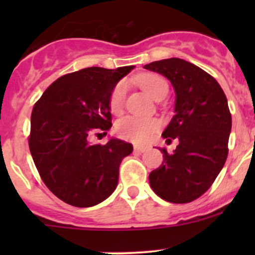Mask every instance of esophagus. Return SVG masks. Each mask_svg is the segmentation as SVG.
<instances>
[{
	"instance_id": "34e87169",
	"label": "esophagus",
	"mask_w": 255,
	"mask_h": 255,
	"mask_svg": "<svg viewBox=\"0 0 255 255\" xmlns=\"http://www.w3.org/2000/svg\"><path fill=\"white\" fill-rule=\"evenodd\" d=\"M148 150V148L146 146H139V145H134V151H137V153H144V151Z\"/></svg>"
}]
</instances>
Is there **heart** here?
I'll return each instance as SVG.
<instances>
[{
	"mask_svg": "<svg viewBox=\"0 0 255 255\" xmlns=\"http://www.w3.org/2000/svg\"><path fill=\"white\" fill-rule=\"evenodd\" d=\"M146 92L154 100H160L166 96L169 91L168 82L165 79L156 74H146L135 79ZM126 94H127V81L117 82L110 95L109 106L112 113H120L125 105ZM159 128V123L155 120L140 118L135 116H126L116 125V130L123 139L130 140L134 143H146L154 137Z\"/></svg>",
	"mask_w": 255,
	"mask_h": 255,
	"instance_id": "obj_1",
	"label": "heart"
}]
</instances>
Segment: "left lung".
I'll list each match as a JSON object with an SVG mask.
<instances>
[{
    "mask_svg": "<svg viewBox=\"0 0 255 255\" xmlns=\"http://www.w3.org/2000/svg\"><path fill=\"white\" fill-rule=\"evenodd\" d=\"M144 69L165 76L175 90V115L163 132L166 142L179 139L173 154L160 148L164 160L149 174L153 191L173 204H187L210 189L228 155L232 117L217 81L199 66L179 58Z\"/></svg>",
    "mask_w": 255,
    "mask_h": 255,
    "instance_id": "left-lung-1",
    "label": "left lung"
}]
</instances>
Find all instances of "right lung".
Wrapping results in <instances>:
<instances>
[{"label":"right lung","instance_id":"add662e5","mask_svg":"<svg viewBox=\"0 0 255 255\" xmlns=\"http://www.w3.org/2000/svg\"><path fill=\"white\" fill-rule=\"evenodd\" d=\"M134 66H92L66 74L48 87L30 116L29 150L40 177L56 197L75 207L106 200L118 184L120 164L133 145L111 138L90 144L112 127L110 95Z\"/></svg>","mask_w":255,"mask_h":255}]
</instances>
